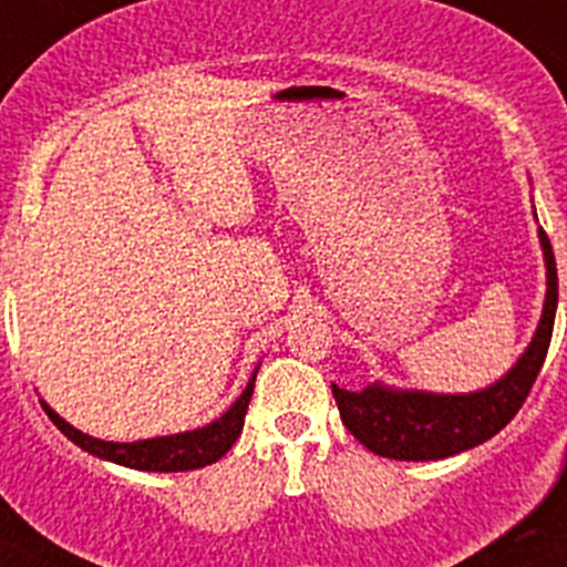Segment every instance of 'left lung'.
<instances>
[{
    "mask_svg": "<svg viewBox=\"0 0 567 567\" xmlns=\"http://www.w3.org/2000/svg\"><path fill=\"white\" fill-rule=\"evenodd\" d=\"M539 240L548 267V295H545L537 334L517 365L499 383L474 394L392 392L383 385L346 392L332 385L340 420L354 434V440H360L369 452L389 460H443L503 432L523 409L554 334L559 295L557 260L543 227H539Z\"/></svg>",
    "mask_w": 567,
    "mask_h": 567,
    "instance_id": "1",
    "label": "left lung"
}]
</instances>
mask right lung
<instances>
[{
  "label": "right lung",
  "instance_id": "1",
  "mask_svg": "<svg viewBox=\"0 0 567 567\" xmlns=\"http://www.w3.org/2000/svg\"><path fill=\"white\" fill-rule=\"evenodd\" d=\"M252 389L255 378L249 380L244 394L235 400L233 409L221 420H215V423L204 425V429H195V432L187 434H173V437L138 440V443H107V440L90 437V434H82L79 429L64 423L48 403H42V409L48 412V417L53 420V425H56L64 437L82 445L84 452L96 454V457L113 460V463L138 471H193L204 468V465L215 463V460H221L233 449L240 429H244V417H247L249 400H252Z\"/></svg>",
  "mask_w": 567,
  "mask_h": 567
}]
</instances>
